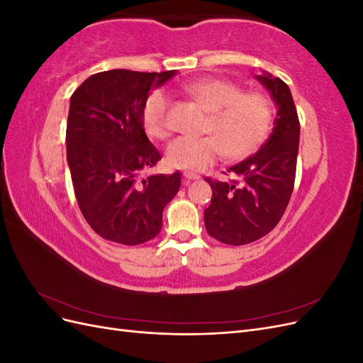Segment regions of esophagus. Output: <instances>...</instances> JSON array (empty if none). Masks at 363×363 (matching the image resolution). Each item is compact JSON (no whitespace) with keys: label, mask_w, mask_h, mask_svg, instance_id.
<instances>
[{"label":"esophagus","mask_w":363,"mask_h":363,"mask_svg":"<svg viewBox=\"0 0 363 363\" xmlns=\"http://www.w3.org/2000/svg\"><path fill=\"white\" fill-rule=\"evenodd\" d=\"M183 177L186 179V180H199L200 179V175L199 174H194V172H183Z\"/></svg>","instance_id":"obj_1"}]
</instances>
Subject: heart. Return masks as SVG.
Masks as SVG:
<instances>
[{"label": "heart", "mask_w": 363, "mask_h": 363, "mask_svg": "<svg viewBox=\"0 0 363 363\" xmlns=\"http://www.w3.org/2000/svg\"><path fill=\"white\" fill-rule=\"evenodd\" d=\"M195 101L203 104L212 119L206 138L182 136L167 148V160L174 168L203 171L227 155L244 159L255 152L267 138L272 107L268 98L257 92L242 94L235 83L221 79H201L184 86ZM169 96L157 89L145 101L142 119L147 133L152 138L167 136L169 123Z\"/></svg>", "instance_id": "obj_1"}]
</instances>
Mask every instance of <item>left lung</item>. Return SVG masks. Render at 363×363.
Here are the masks:
<instances>
[{
	"label": "left lung",
	"mask_w": 363,
	"mask_h": 363,
	"mask_svg": "<svg viewBox=\"0 0 363 363\" xmlns=\"http://www.w3.org/2000/svg\"><path fill=\"white\" fill-rule=\"evenodd\" d=\"M255 79L277 107L268 140L255 155L233 164L242 183L213 182L212 203L204 211L207 233L223 244L245 245L268 235L279 224L294 191L300 123L288 84L262 71Z\"/></svg>",
	"instance_id": "1"
}]
</instances>
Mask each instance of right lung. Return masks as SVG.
<instances>
[{
    "label": "right lung",
    "mask_w": 363,
    "mask_h": 363,
    "mask_svg": "<svg viewBox=\"0 0 363 363\" xmlns=\"http://www.w3.org/2000/svg\"><path fill=\"white\" fill-rule=\"evenodd\" d=\"M175 72H98L71 96L67 159L75 199L94 232L112 242L156 238L163 208L180 189L179 171L138 177L162 159L145 135L142 111L150 92Z\"/></svg>",
    "instance_id": "add662e5"
}]
</instances>
